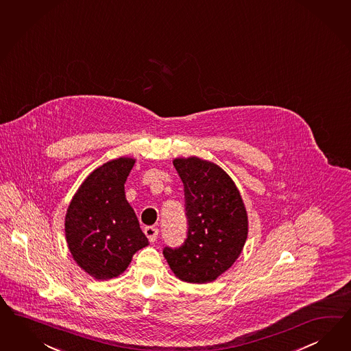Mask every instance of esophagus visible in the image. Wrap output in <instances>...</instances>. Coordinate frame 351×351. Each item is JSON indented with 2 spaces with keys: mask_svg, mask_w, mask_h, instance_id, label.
<instances>
[{
  "mask_svg": "<svg viewBox=\"0 0 351 351\" xmlns=\"http://www.w3.org/2000/svg\"><path fill=\"white\" fill-rule=\"evenodd\" d=\"M143 232H145V234L147 236V239H149L150 242H155L156 239H158V236H159V230L156 227H152V226L146 227Z\"/></svg>",
  "mask_w": 351,
  "mask_h": 351,
  "instance_id": "obj_1",
  "label": "esophagus"
}]
</instances>
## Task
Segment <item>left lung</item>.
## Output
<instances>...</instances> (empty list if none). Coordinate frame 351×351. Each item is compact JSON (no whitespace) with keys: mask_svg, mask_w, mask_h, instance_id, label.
Segmentation results:
<instances>
[{"mask_svg":"<svg viewBox=\"0 0 351 351\" xmlns=\"http://www.w3.org/2000/svg\"><path fill=\"white\" fill-rule=\"evenodd\" d=\"M184 187L187 236L180 247L162 254L184 282L206 283L230 269L247 239V214L230 176L210 161L176 159Z\"/></svg>","mask_w":351,"mask_h":351,"instance_id":"left-lung-1","label":"left lung"}]
</instances>
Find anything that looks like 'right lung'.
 Wrapping results in <instances>:
<instances>
[{"instance_id": "1", "label": "right lung", "mask_w": 351, "mask_h": 351, "mask_svg": "<svg viewBox=\"0 0 351 351\" xmlns=\"http://www.w3.org/2000/svg\"><path fill=\"white\" fill-rule=\"evenodd\" d=\"M134 159L119 158L92 171L74 195L65 217L73 259L96 280L118 277L132 256L149 245L124 193Z\"/></svg>"}]
</instances>
